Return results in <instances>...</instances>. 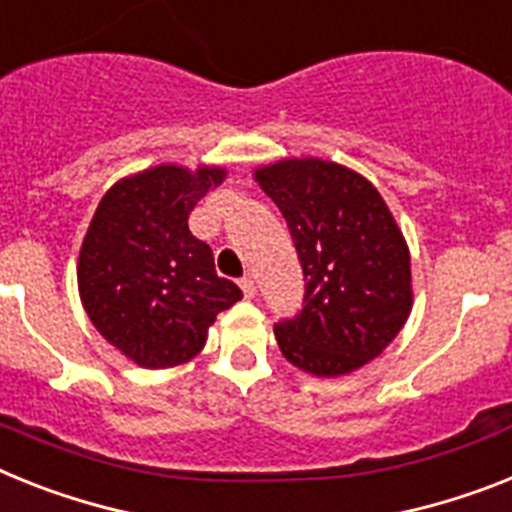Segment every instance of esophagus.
<instances>
[{
    "label": "esophagus",
    "mask_w": 512,
    "mask_h": 512,
    "mask_svg": "<svg viewBox=\"0 0 512 512\" xmlns=\"http://www.w3.org/2000/svg\"><path fill=\"white\" fill-rule=\"evenodd\" d=\"M239 286H242L244 296H249V299H252V296H255V294H257L255 278H252V276H244V278H242V281H239Z\"/></svg>",
    "instance_id": "1"
}]
</instances>
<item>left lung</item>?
<instances>
[{
  "mask_svg": "<svg viewBox=\"0 0 512 512\" xmlns=\"http://www.w3.org/2000/svg\"><path fill=\"white\" fill-rule=\"evenodd\" d=\"M278 205L304 273L302 309L276 322L283 356L336 377L375 359L411 312V257L372 184L338 163L304 158L257 171Z\"/></svg>",
  "mask_w": 512,
  "mask_h": 512,
  "instance_id": "1",
  "label": "left lung"
}]
</instances>
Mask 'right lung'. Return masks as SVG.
I'll use <instances>...</instances> for the list:
<instances>
[{"mask_svg": "<svg viewBox=\"0 0 512 512\" xmlns=\"http://www.w3.org/2000/svg\"><path fill=\"white\" fill-rule=\"evenodd\" d=\"M221 182V169L156 166L114 184L90 221L77 263L83 307L143 367L192 359L218 312L242 299L187 226L197 200Z\"/></svg>", "mask_w": 512, "mask_h": 512, "instance_id": "1", "label": "right lung"}]
</instances>
